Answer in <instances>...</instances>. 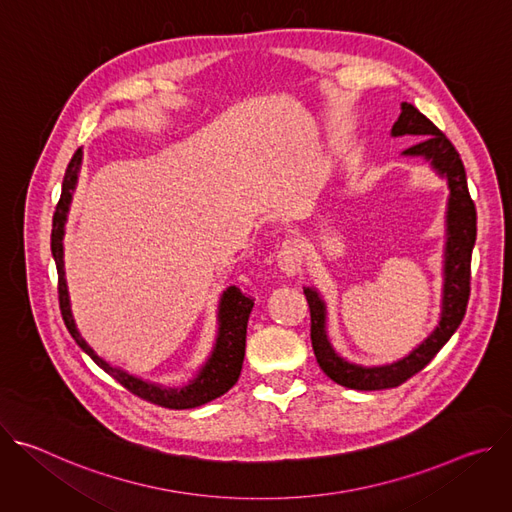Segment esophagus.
<instances>
[{
    "mask_svg": "<svg viewBox=\"0 0 512 512\" xmlns=\"http://www.w3.org/2000/svg\"><path fill=\"white\" fill-rule=\"evenodd\" d=\"M277 267L285 275H291V277L302 273L304 249H302V241L300 239H285L281 243L279 253H277Z\"/></svg>",
    "mask_w": 512,
    "mask_h": 512,
    "instance_id": "34e87169",
    "label": "esophagus"
}]
</instances>
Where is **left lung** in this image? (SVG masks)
I'll return each mask as SVG.
<instances>
[{
    "label": "left lung",
    "instance_id": "8db88e82",
    "mask_svg": "<svg viewBox=\"0 0 512 512\" xmlns=\"http://www.w3.org/2000/svg\"><path fill=\"white\" fill-rule=\"evenodd\" d=\"M393 137L415 135L419 143L403 152L409 158H423L448 180L450 196L446 210L444 249V296L440 324L407 356L385 367H360L344 360L332 348L326 334V304L314 287H304L312 318V346L320 369L338 385L356 391H381L403 385L417 375L442 350L464 320L470 298V261L476 243V206L468 192L466 170L452 141L411 103H401V115L391 129Z\"/></svg>",
    "mask_w": 512,
    "mask_h": 512
}]
</instances>
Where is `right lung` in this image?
Wrapping results in <instances>:
<instances>
[{
  "label": "right lung",
  "instance_id": "add662e5",
  "mask_svg": "<svg viewBox=\"0 0 512 512\" xmlns=\"http://www.w3.org/2000/svg\"><path fill=\"white\" fill-rule=\"evenodd\" d=\"M83 164V150L79 148L68 162V168L64 172L62 180V194L54 210L52 218V237H50V247H52V257L56 263L58 271V302H60V312L62 320L70 332V336L75 338V342L99 364V367L111 375L117 383H121L127 391L133 395L150 401L154 405L166 407V409H192L200 407L216 397L225 395L237 381L243 369V358H245V338H247V322L249 314L253 310V300L247 298L243 291L235 285H231L227 291H223L221 304H218V334L214 348L204 362V367L198 371V375L184 387L174 389V387H162L150 381L137 379L129 375L127 371L113 367L105 358H101L89 342L81 336L75 318H72L70 312V298H68V285L64 277V225H66V214L70 208L72 192L77 188L79 182V170Z\"/></svg>",
  "mask_w": 512,
  "mask_h": 512
}]
</instances>
